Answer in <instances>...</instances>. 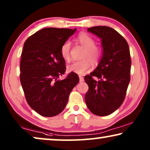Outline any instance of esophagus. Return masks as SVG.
I'll return each instance as SVG.
<instances>
[{
  "mask_svg": "<svg viewBox=\"0 0 150 150\" xmlns=\"http://www.w3.org/2000/svg\"><path fill=\"white\" fill-rule=\"evenodd\" d=\"M79 79H80V82H83L84 81V78L82 76H79Z\"/></svg>",
  "mask_w": 150,
  "mask_h": 150,
  "instance_id": "esophagus-1",
  "label": "esophagus"
}]
</instances>
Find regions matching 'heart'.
<instances>
[{
    "label": "heart",
    "instance_id": "obj_1",
    "mask_svg": "<svg viewBox=\"0 0 150 150\" xmlns=\"http://www.w3.org/2000/svg\"><path fill=\"white\" fill-rule=\"evenodd\" d=\"M76 40L80 44L86 48L84 57H89L92 62L94 63H97L101 55V52L100 49L95 46L96 43L93 39L85 33H81L77 36ZM70 48L71 44L69 41L65 42L61 47V55L65 61H68L70 58ZM90 67L91 62L89 59H85L83 60L73 61L67 65V69L69 72H74L82 75L89 71Z\"/></svg>",
    "mask_w": 150,
    "mask_h": 150
}]
</instances>
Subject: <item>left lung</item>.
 <instances>
[{
    "instance_id": "8db88e82",
    "label": "left lung",
    "mask_w": 150,
    "mask_h": 150,
    "mask_svg": "<svg viewBox=\"0 0 150 150\" xmlns=\"http://www.w3.org/2000/svg\"><path fill=\"white\" fill-rule=\"evenodd\" d=\"M87 31L101 40L102 55L95 70L85 76L89 86L85 102L92 113L106 116L120 107L126 96L130 81V49L126 40L109 26H93Z\"/></svg>"
}]
</instances>
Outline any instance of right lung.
<instances>
[{
	"instance_id": "obj_1",
	"label": "right lung",
	"mask_w": 150,
	"mask_h": 150,
	"mask_svg": "<svg viewBox=\"0 0 150 150\" xmlns=\"http://www.w3.org/2000/svg\"><path fill=\"white\" fill-rule=\"evenodd\" d=\"M76 28H45L24 44L20 61V83L28 105L41 115L54 117L64 110L69 95L79 82L76 73L63 80L65 61L61 47Z\"/></svg>"
}]
</instances>
